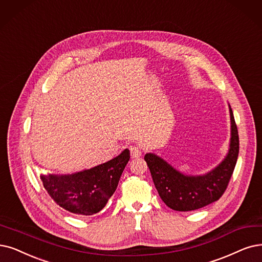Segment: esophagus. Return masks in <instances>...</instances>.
Listing matches in <instances>:
<instances>
[{
    "label": "esophagus",
    "instance_id": "34e87169",
    "mask_svg": "<svg viewBox=\"0 0 262 262\" xmlns=\"http://www.w3.org/2000/svg\"><path fill=\"white\" fill-rule=\"evenodd\" d=\"M129 149H130L132 158H139V157H141L142 151H141V148L139 147V146H137V145H131L130 147H129Z\"/></svg>",
    "mask_w": 262,
    "mask_h": 262
}]
</instances>
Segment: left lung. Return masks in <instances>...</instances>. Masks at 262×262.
<instances>
[{
	"instance_id": "8db88e82",
	"label": "left lung",
	"mask_w": 262,
	"mask_h": 262,
	"mask_svg": "<svg viewBox=\"0 0 262 262\" xmlns=\"http://www.w3.org/2000/svg\"><path fill=\"white\" fill-rule=\"evenodd\" d=\"M231 138L224 160L201 175L185 174L154 152H147V162L156 189L162 201L174 211L188 212L206 206L221 198L231 179L238 156V133L233 112L229 104Z\"/></svg>"
}]
</instances>
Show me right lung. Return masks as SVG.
I'll use <instances>...</instances> for the list:
<instances>
[{"label": "right lung", "instance_id": "add662e5", "mask_svg": "<svg viewBox=\"0 0 262 262\" xmlns=\"http://www.w3.org/2000/svg\"><path fill=\"white\" fill-rule=\"evenodd\" d=\"M130 159L125 148L107 162L72 174H43L39 179L54 201L64 210L90 216L106 205Z\"/></svg>", "mask_w": 262, "mask_h": 262}]
</instances>
